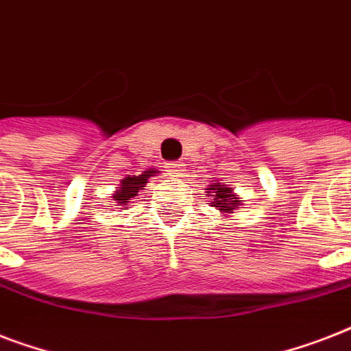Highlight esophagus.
I'll return each instance as SVG.
<instances>
[{"label": "esophagus", "instance_id": "34e87169", "mask_svg": "<svg viewBox=\"0 0 351 351\" xmlns=\"http://www.w3.org/2000/svg\"><path fill=\"white\" fill-rule=\"evenodd\" d=\"M165 169L175 176L184 175V164L182 162H169V164H165Z\"/></svg>", "mask_w": 351, "mask_h": 351}]
</instances>
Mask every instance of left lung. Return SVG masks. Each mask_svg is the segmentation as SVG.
<instances>
[{"label": "left lung", "mask_w": 351, "mask_h": 351, "mask_svg": "<svg viewBox=\"0 0 351 351\" xmlns=\"http://www.w3.org/2000/svg\"><path fill=\"white\" fill-rule=\"evenodd\" d=\"M211 195L209 197H213V206L215 208H219L222 213H233L237 206L240 204V200H237V197L233 195V189L231 187H224L220 186V184H215L211 186Z\"/></svg>", "instance_id": "1"}]
</instances>
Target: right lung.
<instances>
[{"label": "right lung", "instance_id": "add662e5", "mask_svg": "<svg viewBox=\"0 0 351 351\" xmlns=\"http://www.w3.org/2000/svg\"><path fill=\"white\" fill-rule=\"evenodd\" d=\"M153 173H156V171H145L140 176H127V178H123L121 186L114 193V200H118V204H121V206H125L131 198L136 197L140 189L145 187V182H147L149 176H153Z\"/></svg>", "mask_w": 351, "mask_h": 351}]
</instances>
